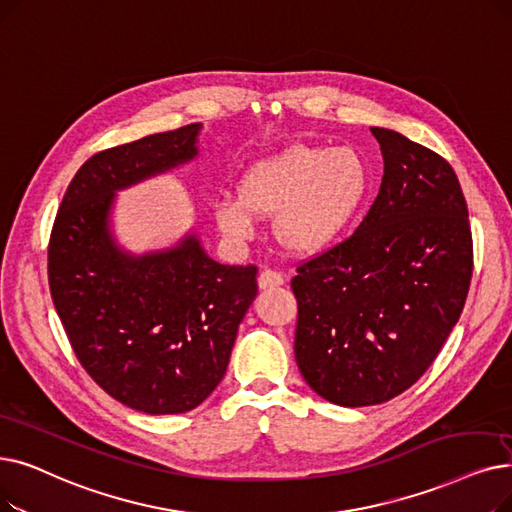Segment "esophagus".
Returning a JSON list of instances; mask_svg holds the SVG:
<instances>
[{"label":"esophagus","instance_id":"esophagus-1","mask_svg":"<svg viewBox=\"0 0 512 512\" xmlns=\"http://www.w3.org/2000/svg\"><path fill=\"white\" fill-rule=\"evenodd\" d=\"M257 284L261 291H268V288H276V286H282L284 284V276L280 272H274V270H263L257 278Z\"/></svg>","mask_w":512,"mask_h":512}]
</instances>
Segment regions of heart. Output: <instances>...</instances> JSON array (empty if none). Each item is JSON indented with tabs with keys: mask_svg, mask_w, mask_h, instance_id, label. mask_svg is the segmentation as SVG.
I'll return each mask as SVG.
<instances>
[{
	"mask_svg": "<svg viewBox=\"0 0 512 512\" xmlns=\"http://www.w3.org/2000/svg\"><path fill=\"white\" fill-rule=\"evenodd\" d=\"M370 167L358 150L288 146L242 173L238 196L215 203L219 230L236 242L274 217V238L291 255L314 257L343 238L370 192Z\"/></svg>",
	"mask_w": 512,
	"mask_h": 512,
	"instance_id": "b5f03b06",
	"label": "heart"
}]
</instances>
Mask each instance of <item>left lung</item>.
Returning a JSON list of instances; mask_svg holds the SVG:
<instances>
[{
    "mask_svg": "<svg viewBox=\"0 0 512 512\" xmlns=\"http://www.w3.org/2000/svg\"><path fill=\"white\" fill-rule=\"evenodd\" d=\"M376 201L351 238L303 263L295 358L326 402L360 408L412 387L456 326L473 276L464 194L448 161L387 127Z\"/></svg>",
    "mask_w": 512,
    "mask_h": 512,
    "instance_id": "left-lung-1",
    "label": "left lung"
}]
</instances>
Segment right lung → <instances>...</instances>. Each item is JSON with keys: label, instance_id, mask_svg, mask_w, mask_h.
<instances>
[{"label": "right lung", "instance_id": "add662e5", "mask_svg": "<svg viewBox=\"0 0 512 512\" xmlns=\"http://www.w3.org/2000/svg\"><path fill=\"white\" fill-rule=\"evenodd\" d=\"M203 123L102 150L66 188L48 249L50 291L87 374L117 402L182 414L221 383L257 297L255 265L213 261L190 228L133 253L115 232L117 194L192 163Z\"/></svg>", "mask_w": 512, "mask_h": 512}]
</instances>
